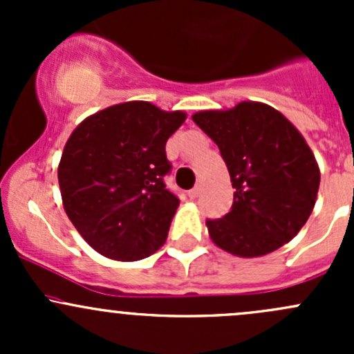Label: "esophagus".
I'll list each match as a JSON object with an SVG mask.
<instances>
[{"instance_id":"esophagus-1","label":"esophagus","mask_w":354,"mask_h":354,"mask_svg":"<svg viewBox=\"0 0 354 354\" xmlns=\"http://www.w3.org/2000/svg\"><path fill=\"white\" fill-rule=\"evenodd\" d=\"M200 195V187H195V188H192L190 192H188V197H190L192 200L194 198H197Z\"/></svg>"}]
</instances>
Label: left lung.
<instances>
[{"instance_id": "left-lung-1", "label": "left lung", "mask_w": 354, "mask_h": 354, "mask_svg": "<svg viewBox=\"0 0 354 354\" xmlns=\"http://www.w3.org/2000/svg\"><path fill=\"white\" fill-rule=\"evenodd\" d=\"M192 120L217 144L236 190L231 212L205 221L210 240L243 259L291 241L308 221L320 185L315 156L295 124L255 101L198 111Z\"/></svg>"}]
</instances>
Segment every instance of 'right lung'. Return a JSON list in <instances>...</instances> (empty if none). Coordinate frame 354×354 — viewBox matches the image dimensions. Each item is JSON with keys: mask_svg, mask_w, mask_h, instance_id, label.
I'll return each instance as SVG.
<instances>
[{"mask_svg": "<svg viewBox=\"0 0 354 354\" xmlns=\"http://www.w3.org/2000/svg\"><path fill=\"white\" fill-rule=\"evenodd\" d=\"M187 120L130 101L85 118L68 138L58 166L66 216L95 252L135 262L164 245L180 200L164 185L166 142Z\"/></svg>", "mask_w": 354, "mask_h": 354, "instance_id": "obj_1", "label": "right lung"}]
</instances>
